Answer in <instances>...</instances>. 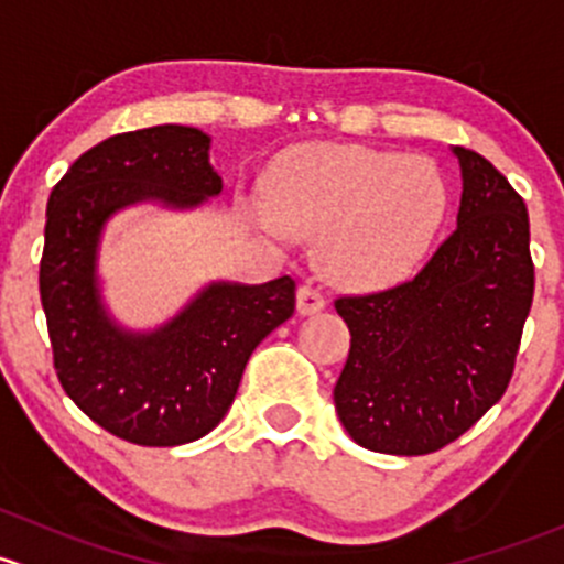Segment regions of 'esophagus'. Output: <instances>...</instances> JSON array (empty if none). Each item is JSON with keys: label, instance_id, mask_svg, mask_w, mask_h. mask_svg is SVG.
<instances>
[{"label": "esophagus", "instance_id": "obj_1", "mask_svg": "<svg viewBox=\"0 0 564 564\" xmlns=\"http://www.w3.org/2000/svg\"><path fill=\"white\" fill-rule=\"evenodd\" d=\"M325 306V295L315 284H301L299 288V312L301 315H315Z\"/></svg>", "mask_w": 564, "mask_h": 564}]
</instances>
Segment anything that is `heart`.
<instances>
[{
	"label": "heart",
	"instance_id": "1",
	"mask_svg": "<svg viewBox=\"0 0 564 564\" xmlns=\"http://www.w3.org/2000/svg\"><path fill=\"white\" fill-rule=\"evenodd\" d=\"M269 195L247 203L249 223L290 243L321 236L323 269L356 288L402 280L445 217L443 176L423 156L367 147H295L274 162Z\"/></svg>",
	"mask_w": 564,
	"mask_h": 564
}]
</instances>
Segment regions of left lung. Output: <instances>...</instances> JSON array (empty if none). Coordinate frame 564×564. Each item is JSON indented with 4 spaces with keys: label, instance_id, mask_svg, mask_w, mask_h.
Instances as JSON below:
<instances>
[{
    "label": "left lung",
    "instance_id": "obj_1",
    "mask_svg": "<svg viewBox=\"0 0 564 564\" xmlns=\"http://www.w3.org/2000/svg\"><path fill=\"white\" fill-rule=\"evenodd\" d=\"M462 165L456 230L393 288L339 295L350 352L334 388L341 426L364 448H445L508 391L535 293L524 197L486 156Z\"/></svg>",
    "mask_w": 564,
    "mask_h": 564
}]
</instances>
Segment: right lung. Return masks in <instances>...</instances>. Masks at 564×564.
Returning <instances> with one entry per match:
<instances>
[{"mask_svg": "<svg viewBox=\"0 0 564 564\" xmlns=\"http://www.w3.org/2000/svg\"><path fill=\"white\" fill-rule=\"evenodd\" d=\"M219 189L208 135L182 124L110 135L51 189L40 301L56 377L78 410L127 443L171 448L212 432L254 347L295 312V280L280 276L212 284L156 334H127L106 317L95 254L110 214L147 197L195 206Z\"/></svg>", "mask_w": 564, "mask_h": 564, "instance_id": "obj_1", "label": "right lung"}]
</instances>
